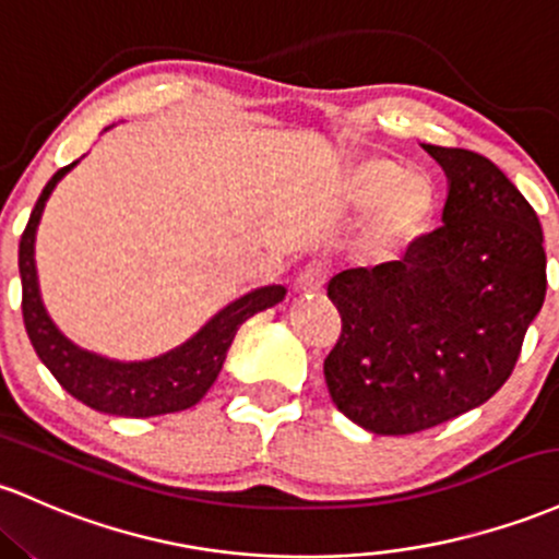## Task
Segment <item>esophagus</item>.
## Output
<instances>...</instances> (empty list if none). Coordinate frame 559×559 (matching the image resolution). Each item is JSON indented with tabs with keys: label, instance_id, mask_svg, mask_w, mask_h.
Segmentation results:
<instances>
[{
	"label": "esophagus",
	"instance_id": "esophagus-1",
	"mask_svg": "<svg viewBox=\"0 0 559 559\" xmlns=\"http://www.w3.org/2000/svg\"><path fill=\"white\" fill-rule=\"evenodd\" d=\"M323 286H326V270L318 262H312L297 275V292L299 294H321Z\"/></svg>",
	"mask_w": 559,
	"mask_h": 559
}]
</instances>
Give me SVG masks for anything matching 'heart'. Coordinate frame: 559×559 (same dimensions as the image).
<instances>
[{"label": "heart", "instance_id": "heart-1", "mask_svg": "<svg viewBox=\"0 0 559 559\" xmlns=\"http://www.w3.org/2000/svg\"><path fill=\"white\" fill-rule=\"evenodd\" d=\"M345 204L353 212L373 210L364 230V254L373 265H395L435 228L440 190L432 177L408 171L395 158L371 156L347 169Z\"/></svg>", "mask_w": 559, "mask_h": 559}]
</instances>
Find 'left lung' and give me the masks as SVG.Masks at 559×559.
I'll use <instances>...</instances> for the list:
<instances>
[{"mask_svg": "<svg viewBox=\"0 0 559 559\" xmlns=\"http://www.w3.org/2000/svg\"><path fill=\"white\" fill-rule=\"evenodd\" d=\"M421 148L449 180L443 228L403 262L329 284L342 316L329 395L373 435L421 432L493 397L547 294L542 223L504 171L480 153Z\"/></svg>", "mask_w": 559, "mask_h": 559, "instance_id": "1", "label": "left lung"}]
</instances>
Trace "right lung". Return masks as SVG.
I'll use <instances>...</instances> for the list:
<instances>
[{
    "label": "right lung",
    "instance_id": "add662e5",
    "mask_svg": "<svg viewBox=\"0 0 559 559\" xmlns=\"http://www.w3.org/2000/svg\"><path fill=\"white\" fill-rule=\"evenodd\" d=\"M108 130L110 127H106V132ZM79 162L55 171L52 180L41 190L21 236L17 270H21L23 284V323H26L31 345L41 364L58 379L60 388L100 414L148 419V416L175 414V411L195 406L223 371L225 355H228L241 323L257 312L284 302L286 286H257V289L241 294L214 312L210 321L195 334H190L186 342L167 353L153 355V358L119 360L73 345L69 336L55 326L45 308V299H41L39 273H36V230H39L41 214H45L47 199L52 195L55 186Z\"/></svg>",
    "mask_w": 559,
    "mask_h": 559
}]
</instances>
